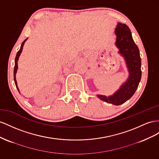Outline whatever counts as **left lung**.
Returning <instances> with one entry per match:
<instances>
[{
  "label": "left lung",
  "instance_id": "obj_1",
  "mask_svg": "<svg viewBox=\"0 0 159 159\" xmlns=\"http://www.w3.org/2000/svg\"><path fill=\"white\" fill-rule=\"evenodd\" d=\"M116 45L119 53L125 57L129 71V77L120 89L110 97L97 95L103 101L120 105L132 97L137 90L141 79V59L138 47L134 42L130 30L125 24L118 23L115 29Z\"/></svg>",
  "mask_w": 159,
  "mask_h": 159
}]
</instances>
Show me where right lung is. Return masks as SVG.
Returning a JSON list of instances; mask_svg holds the SVG:
<instances>
[{"label":"right lung","instance_id":"add662e5","mask_svg":"<svg viewBox=\"0 0 159 159\" xmlns=\"http://www.w3.org/2000/svg\"><path fill=\"white\" fill-rule=\"evenodd\" d=\"M26 40H27V39H26V40H25L23 42H22L20 50H19V51L17 52L16 56V58H15V69H14V80H15V84H16V88H17V89H18V90H19V88H18V87H17V83H16V77H15L16 73V71H17V69H18V63H17V62H18V60H19V57H20V53H21V52H22V48H23L25 43V41H26Z\"/></svg>","mask_w":159,"mask_h":159}]
</instances>
